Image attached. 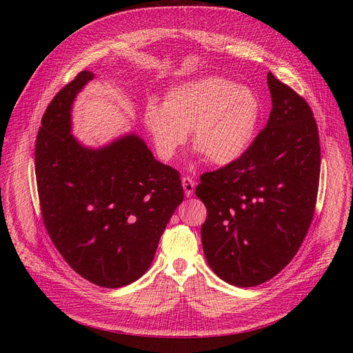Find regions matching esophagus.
<instances>
[{
	"instance_id": "1",
	"label": "esophagus",
	"mask_w": 353,
	"mask_h": 353,
	"mask_svg": "<svg viewBox=\"0 0 353 353\" xmlns=\"http://www.w3.org/2000/svg\"><path fill=\"white\" fill-rule=\"evenodd\" d=\"M181 181H183V188H184V193L187 197H191L194 193V187H196V183L193 178L190 176H183L181 178Z\"/></svg>"
}]
</instances>
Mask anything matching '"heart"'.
I'll list each match as a JSON object with an SVG mask.
<instances>
[{
    "label": "heart",
    "mask_w": 353,
    "mask_h": 353,
    "mask_svg": "<svg viewBox=\"0 0 353 353\" xmlns=\"http://www.w3.org/2000/svg\"><path fill=\"white\" fill-rule=\"evenodd\" d=\"M261 112V101L250 88L203 78L170 90L162 105L148 101L143 121L163 162L174 159L191 130L193 144L210 163L228 165L250 147Z\"/></svg>",
    "instance_id": "heart-1"
}]
</instances>
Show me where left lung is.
Returning a JSON list of instances; mask_svg holds the SVG:
<instances>
[{
  "mask_svg": "<svg viewBox=\"0 0 353 353\" xmlns=\"http://www.w3.org/2000/svg\"><path fill=\"white\" fill-rule=\"evenodd\" d=\"M272 110L237 160L200 176L206 261L237 287L271 280L290 263L311 227L321 148L309 104L268 73Z\"/></svg>",
  "mask_w": 353,
  "mask_h": 353,
  "instance_id": "obj_1",
  "label": "left lung"
}]
</instances>
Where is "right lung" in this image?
Masks as SVG:
<instances>
[{
  "mask_svg": "<svg viewBox=\"0 0 353 353\" xmlns=\"http://www.w3.org/2000/svg\"><path fill=\"white\" fill-rule=\"evenodd\" d=\"M82 70L51 100L35 144L42 221L70 268L100 287L134 283L152 265L170 216L184 199L179 172L157 162L135 134L101 148L70 134Z\"/></svg>",
  "mask_w": 353,
  "mask_h": 353,
  "instance_id": "right-lung-1",
  "label": "right lung"
}]
</instances>
